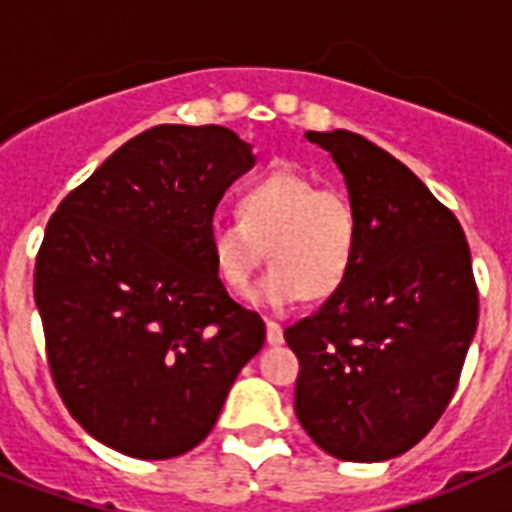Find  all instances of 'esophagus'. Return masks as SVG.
<instances>
[{"mask_svg":"<svg viewBox=\"0 0 512 512\" xmlns=\"http://www.w3.org/2000/svg\"><path fill=\"white\" fill-rule=\"evenodd\" d=\"M266 343H269V346H279V343H284L282 325L274 323V320H266Z\"/></svg>","mask_w":512,"mask_h":512,"instance_id":"obj_1","label":"esophagus"}]
</instances>
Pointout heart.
Returning a JSON list of instances; mask_svg holds the SVG:
<instances>
[{
    "label": "heart",
    "instance_id": "1",
    "mask_svg": "<svg viewBox=\"0 0 512 512\" xmlns=\"http://www.w3.org/2000/svg\"><path fill=\"white\" fill-rule=\"evenodd\" d=\"M235 212L238 220H212L210 256L220 282L243 292L266 251L271 269L248 292L251 305L328 300L346 284L359 220L343 192L320 189L300 171L277 169L241 189Z\"/></svg>",
    "mask_w": 512,
    "mask_h": 512
}]
</instances>
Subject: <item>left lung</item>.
<instances>
[{"instance_id": "8db88e82", "label": "left lung", "mask_w": 512, "mask_h": 512, "mask_svg": "<svg viewBox=\"0 0 512 512\" xmlns=\"http://www.w3.org/2000/svg\"><path fill=\"white\" fill-rule=\"evenodd\" d=\"M359 220L354 269L318 312L284 330L300 359L295 413L325 454L384 461L441 418L479 318L459 220L395 156L348 130L312 133Z\"/></svg>"}]
</instances>
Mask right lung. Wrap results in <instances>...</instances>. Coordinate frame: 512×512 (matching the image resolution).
<instances>
[{
  "instance_id": "add662e5",
  "label": "right lung",
  "mask_w": 512,
  "mask_h": 512,
  "mask_svg": "<svg viewBox=\"0 0 512 512\" xmlns=\"http://www.w3.org/2000/svg\"><path fill=\"white\" fill-rule=\"evenodd\" d=\"M220 125H156L117 148L53 212L35 264L53 382L76 423L133 459L207 438L264 320L225 292L210 225L253 169Z\"/></svg>"
}]
</instances>
